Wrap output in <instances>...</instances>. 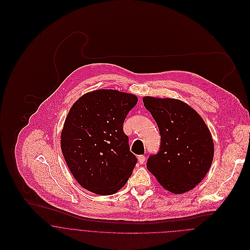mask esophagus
I'll use <instances>...</instances> for the list:
<instances>
[{
  "label": "esophagus",
  "mask_w": 250,
  "mask_h": 250,
  "mask_svg": "<svg viewBox=\"0 0 250 250\" xmlns=\"http://www.w3.org/2000/svg\"><path fill=\"white\" fill-rule=\"evenodd\" d=\"M138 160H139V163L141 165H143V164H144V162H145V157L143 155H141V156L138 157Z\"/></svg>",
  "instance_id": "1"
}]
</instances>
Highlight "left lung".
<instances>
[{"label":"left lung","instance_id":"obj_1","mask_svg":"<svg viewBox=\"0 0 250 250\" xmlns=\"http://www.w3.org/2000/svg\"><path fill=\"white\" fill-rule=\"evenodd\" d=\"M143 101L161 135L160 151L148 158L147 169L172 193L194 188L206 176L214 158L208 126L195 109L178 99L144 96Z\"/></svg>","mask_w":250,"mask_h":250}]
</instances>
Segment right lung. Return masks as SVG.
Masks as SVG:
<instances>
[{"label":"right lung","instance_id":"obj_1","mask_svg":"<svg viewBox=\"0 0 250 250\" xmlns=\"http://www.w3.org/2000/svg\"><path fill=\"white\" fill-rule=\"evenodd\" d=\"M138 97L115 89H97L81 96L69 109L61 134L66 165L83 188L99 194L117 192L138 162L123 132Z\"/></svg>","mask_w":250,"mask_h":250}]
</instances>
